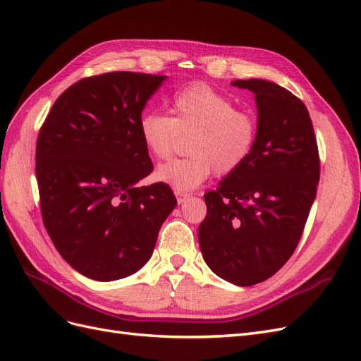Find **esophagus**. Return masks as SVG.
I'll return each mask as SVG.
<instances>
[{
    "instance_id": "esophagus-1",
    "label": "esophagus",
    "mask_w": 361,
    "mask_h": 361,
    "mask_svg": "<svg viewBox=\"0 0 361 361\" xmlns=\"http://www.w3.org/2000/svg\"><path fill=\"white\" fill-rule=\"evenodd\" d=\"M174 194H176V199H178V203L180 204V203H183L185 200H187L190 195L187 194V192H183V191H179V190H176L174 191Z\"/></svg>"
}]
</instances>
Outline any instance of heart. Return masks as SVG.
Segmentation results:
<instances>
[{"mask_svg":"<svg viewBox=\"0 0 361 361\" xmlns=\"http://www.w3.org/2000/svg\"><path fill=\"white\" fill-rule=\"evenodd\" d=\"M173 116L146 111L138 129L146 149L166 159L176 146L179 134L187 157L171 159L155 171V178L179 191H191L211 176H226L238 170L250 157L257 137L256 117L206 84H192L171 97Z\"/></svg>","mask_w":361,"mask_h":361,"instance_id":"1","label":"heart"}]
</instances>
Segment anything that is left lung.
I'll return each mask as SVG.
<instances>
[{"label":"left lung","mask_w":361,"mask_h":361,"mask_svg":"<svg viewBox=\"0 0 361 361\" xmlns=\"http://www.w3.org/2000/svg\"><path fill=\"white\" fill-rule=\"evenodd\" d=\"M255 93L257 137L241 167L204 194L199 226L206 265L236 286L265 281L297 248L319 182V154L307 108L279 84L236 80Z\"/></svg>","instance_id":"1"}]
</instances>
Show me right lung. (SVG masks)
<instances>
[{
	"label": "right lung",
	"instance_id": "add662e5",
	"mask_svg": "<svg viewBox=\"0 0 361 361\" xmlns=\"http://www.w3.org/2000/svg\"><path fill=\"white\" fill-rule=\"evenodd\" d=\"M164 75L110 72L60 94L42 125L36 176L43 224L80 274L113 281L145 267L176 206L167 183L138 187L154 170L138 122Z\"/></svg>",
	"mask_w": 361,
	"mask_h": 361
}]
</instances>
